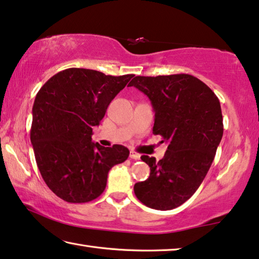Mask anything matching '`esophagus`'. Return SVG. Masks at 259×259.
I'll return each instance as SVG.
<instances>
[{"label":"esophagus","instance_id":"1","mask_svg":"<svg viewBox=\"0 0 259 259\" xmlns=\"http://www.w3.org/2000/svg\"><path fill=\"white\" fill-rule=\"evenodd\" d=\"M130 157H131V159H133V160H140V155H139L138 153H136L134 151L130 152Z\"/></svg>","mask_w":259,"mask_h":259}]
</instances>
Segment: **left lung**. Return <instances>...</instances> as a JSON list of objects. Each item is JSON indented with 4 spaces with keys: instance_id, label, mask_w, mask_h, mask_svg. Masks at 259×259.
<instances>
[{
    "instance_id": "8db88e82",
    "label": "left lung",
    "mask_w": 259,
    "mask_h": 259,
    "mask_svg": "<svg viewBox=\"0 0 259 259\" xmlns=\"http://www.w3.org/2000/svg\"><path fill=\"white\" fill-rule=\"evenodd\" d=\"M130 86L151 100L155 112L153 133L168 142L159 162L141 156L151 174L134 185V194L149 208L170 210L193 196L211 166L223 136L220 100L203 81L186 73L137 76Z\"/></svg>"
}]
</instances>
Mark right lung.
I'll return each instance as SVG.
<instances>
[{
	"mask_svg": "<svg viewBox=\"0 0 259 259\" xmlns=\"http://www.w3.org/2000/svg\"><path fill=\"white\" fill-rule=\"evenodd\" d=\"M133 76L71 67L52 76L36 95L30 140L44 182L62 200H95L111 168L128 157L125 146L92 142V128Z\"/></svg>",
	"mask_w": 259,
	"mask_h": 259,
	"instance_id": "1",
	"label": "right lung"
}]
</instances>
